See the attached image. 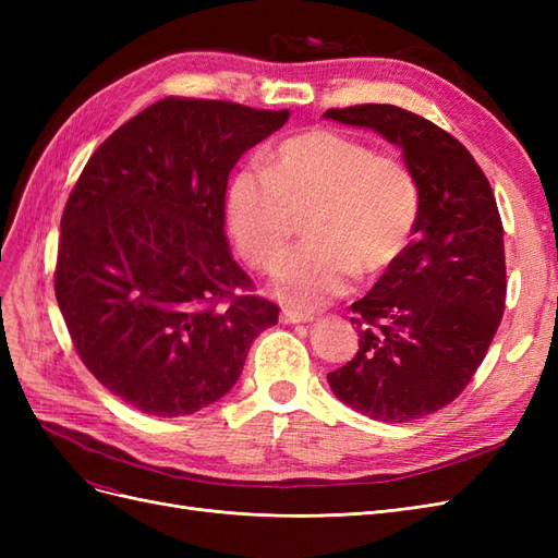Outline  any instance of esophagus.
Returning a JSON list of instances; mask_svg holds the SVG:
<instances>
[{
  "label": "esophagus",
  "instance_id": "1",
  "mask_svg": "<svg viewBox=\"0 0 558 558\" xmlns=\"http://www.w3.org/2000/svg\"><path fill=\"white\" fill-rule=\"evenodd\" d=\"M281 320L283 324H307V320H312V316L302 314V312H293V310H283Z\"/></svg>",
  "mask_w": 558,
  "mask_h": 558
}]
</instances>
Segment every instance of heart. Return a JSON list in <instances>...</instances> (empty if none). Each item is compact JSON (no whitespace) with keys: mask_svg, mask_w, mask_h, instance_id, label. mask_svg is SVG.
<instances>
[{"mask_svg":"<svg viewBox=\"0 0 558 558\" xmlns=\"http://www.w3.org/2000/svg\"><path fill=\"white\" fill-rule=\"evenodd\" d=\"M421 209L416 177L402 160L335 130L283 140L267 172L230 179L226 223L242 258L269 269L305 216L310 244L286 256L272 293L298 312H314L349 289L356 269L381 272L408 248Z\"/></svg>","mask_w":558,"mask_h":558,"instance_id":"obj_1","label":"heart"}]
</instances>
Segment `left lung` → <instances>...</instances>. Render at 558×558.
Segmentation results:
<instances>
[{
    "label": "left lung",
    "instance_id": "left-lung-1",
    "mask_svg": "<svg viewBox=\"0 0 558 558\" xmlns=\"http://www.w3.org/2000/svg\"><path fill=\"white\" fill-rule=\"evenodd\" d=\"M324 116L398 146L421 191L414 240L351 305L356 356L328 375L349 408L404 424L459 398L492 347L508 291L498 205L468 148L426 118L393 105Z\"/></svg>",
    "mask_w": 558,
    "mask_h": 558
}]
</instances>
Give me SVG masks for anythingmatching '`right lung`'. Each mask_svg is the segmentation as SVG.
Here are the masks:
<instances>
[{"label":"right lung","mask_w":558,"mask_h":558,"mask_svg":"<svg viewBox=\"0 0 558 558\" xmlns=\"http://www.w3.org/2000/svg\"><path fill=\"white\" fill-rule=\"evenodd\" d=\"M291 111L165 97L99 146L60 221L56 298L95 379L144 414L199 412L279 307L226 238L228 177Z\"/></svg>","instance_id":"add662e5"}]
</instances>
